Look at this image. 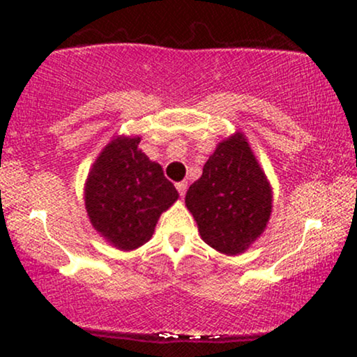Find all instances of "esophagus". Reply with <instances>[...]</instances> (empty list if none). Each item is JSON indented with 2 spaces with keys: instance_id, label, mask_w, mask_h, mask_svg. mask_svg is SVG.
Masks as SVG:
<instances>
[{
  "instance_id": "esophagus-1",
  "label": "esophagus",
  "mask_w": 357,
  "mask_h": 357,
  "mask_svg": "<svg viewBox=\"0 0 357 357\" xmlns=\"http://www.w3.org/2000/svg\"><path fill=\"white\" fill-rule=\"evenodd\" d=\"M176 190H178L179 196H184V195H186V190H188V183L186 181L176 183Z\"/></svg>"
}]
</instances>
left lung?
<instances>
[{
  "mask_svg": "<svg viewBox=\"0 0 357 357\" xmlns=\"http://www.w3.org/2000/svg\"><path fill=\"white\" fill-rule=\"evenodd\" d=\"M184 203L202 240L223 255L245 253L260 238L272 215L273 192L243 132L218 142Z\"/></svg>",
  "mask_w": 357,
  "mask_h": 357,
  "instance_id": "8db88e82",
  "label": "left lung"
}]
</instances>
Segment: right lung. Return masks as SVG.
Masks as SVG:
<instances>
[{
  "label": "right lung",
  "mask_w": 357,
  "mask_h": 357,
  "mask_svg": "<svg viewBox=\"0 0 357 357\" xmlns=\"http://www.w3.org/2000/svg\"><path fill=\"white\" fill-rule=\"evenodd\" d=\"M139 136H114L90 167L84 202L93 230L122 252L147 243L159 216L178 202L162 167L139 149Z\"/></svg>",
  "instance_id": "right-lung-1"
}]
</instances>
